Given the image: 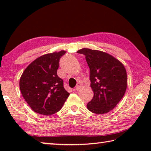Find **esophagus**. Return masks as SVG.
<instances>
[{
    "instance_id": "obj_1",
    "label": "esophagus",
    "mask_w": 151,
    "mask_h": 151,
    "mask_svg": "<svg viewBox=\"0 0 151 151\" xmlns=\"http://www.w3.org/2000/svg\"><path fill=\"white\" fill-rule=\"evenodd\" d=\"M81 88V85L80 83H78V84H77V85H76V86L75 87V90L78 91L80 90V88Z\"/></svg>"
}]
</instances>
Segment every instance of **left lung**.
Instances as JSON below:
<instances>
[{
    "label": "left lung",
    "instance_id": "left-lung-1",
    "mask_svg": "<svg viewBox=\"0 0 151 151\" xmlns=\"http://www.w3.org/2000/svg\"><path fill=\"white\" fill-rule=\"evenodd\" d=\"M76 52L85 55L90 68L91 87L94 96L86 105L87 109L99 114L112 111L127 89V75L123 64L101 50L83 48Z\"/></svg>",
    "mask_w": 151,
    "mask_h": 151
}]
</instances>
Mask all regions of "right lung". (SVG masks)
<instances>
[{"label":"right lung","instance_id":"1","mask_svg":"<svg viewBox=\"0 0 151 151\" xmlns=\"http://www.w3.org/2000/svg\"><path fill=\"white\" fill-rule=\"evenodd\" d=\"M65 50L42 55L25 68L20 78L22 95L35 112L51 115L60 111L69 96L57 75L60 58Z\"/></svg>","mask_w":151,"mask_h":151}]
</instances>
